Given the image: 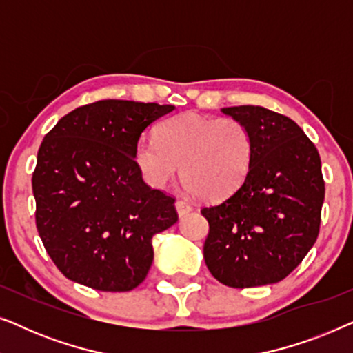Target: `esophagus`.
<instances>
[{
    "label": "esophagus",
    "mask_w": 353,
    "mask_h": 353,
    "mask_svg": "<svg viewBox=\"0 0 353 353\" xmlns=\"http://www.w3.org/2000/svg\"><path fill=\"white\" fill-rule=\"evenodd\" d=\"M175 207H176L178 215H180V216L190 214V212L192 210V205H191L190 202H188L186 199H178V201L175 202Z\"/></svg>",
    "instance_id": "34e87169"
}]
</instances>
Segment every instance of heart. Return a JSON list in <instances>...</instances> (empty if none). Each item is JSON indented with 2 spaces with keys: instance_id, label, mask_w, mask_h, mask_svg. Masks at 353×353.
Returning a JSON list of instances; mask_svg holds the SVG:
<instances>
[{
  "instance_id": "b5f03b06",
  "label": "heart",
  "mask_w": 353,
  "mask_h": 353,
  "mask_svg": "<svg viewBox=\"0 0 353 353\" xmlns=\"http://www.w3.org/2000/svg\"><path fill=\"white\" fill-rule=\"evenodd\" d=\"M254 159V137L234 117L185 112L167 119L157 138L144 134L134 161L144 180L162 188L178 173L202 201H221L243 185Z\"/></svg>"
}]
</instances>
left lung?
Returning <instances> with one entry per match:
<instances>
[{
	"label": "left lung",
	"mask_w": 353,
	"mask_h": 353,
	"mask_svg": "<svg viewBox=\"0 0 353 353\" xmlns=\"http://www.w3.org/2000/svg\"><path fill=\"white\" fill-rule=\"evenodd\" d=\"M221 110L248 125L254 159L233 194L201 209L209 221L205 265L230 288L278 283L302 262L320 233V154L286 115L260 105Z\"/></svg>",
	"instance_id": "obj_1"
}]
</instances>
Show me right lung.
<instances>
[{
    "mask_svg": "<svg viewBox=\"0 0 353 353\" xmlns=\"http://www.w3.org/2000/svg\"><path fill=\"white\" fill-rule=\"evenodd\" d=\"M173 105L104 99L46 133L32 175L35 223L48 255L72 281L132 291L151 268L152 236L178 220L175 197L143 181L134 146Z\"/></svg>",
    "mask_w": 353,
    "mask_h": 353,
    "instance_id": "add662e5",
    "label": "right lung"
}]
</instances>
